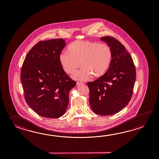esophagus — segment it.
Returning a JSON list of instances; mask_svg holds the SVG:
<instances>
[{"mask_svg": "<svg viewBox=\"0 0 159 159\" xmlns=\"http://www.w3.org/2000/svg\"><path fill=\"white\" fill-rule=\"evenodd\" d=\"M84 84L83 82H77V86H80V85H81V84Z\"/></svg>", "mask_w": 159, "mask_h": 159, "instance_id": "1", "label": "esophagus"}]
</instances>
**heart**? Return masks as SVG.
I'll list each match as a JSON object with an SVG mask.
<instances>
[{
  "instance_id": "heart-1",
  "label": "heart",
  "mask_w": 159,
  "mask_h": 159,
  "mask_svg": "<svg viewBox=\"0 0 159 159\" xmlns=\"http://www.w3.org/2000/svg\"><path fill=\"white\" fill-rule=\"evenodd\" d=\"M111 49L108 45L88 40L75 41L72 43L67 51H62L59 55V61L66 73L74 74L75 80L85 81L93 75L99 78L105 75L111 62Z\"/></svg>"
}]
</instances>
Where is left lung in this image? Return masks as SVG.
<instances>
[{
    "instance_id": "1",
    "label": "left lung",
    "mask_w": 159,
    "mask_h": 159,
    "mask_svg": "<svg viewBox=\"0 0 159 159\" xmlns=\"http://www.w3.org/2000/svg\"><path fill=\"white\" fill-rule=\"evenodd\" d=\"M112 51L111 62L105 75L88 82L89 103L93 111L101 115H110L121 111L132 97L136 69L132 57L115 38H100Z\"/></svg>"
}]
</instances>
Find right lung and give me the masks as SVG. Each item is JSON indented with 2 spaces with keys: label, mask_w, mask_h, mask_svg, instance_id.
Returning a JSON list of instances; mask_svg holds the SVG:
<instances>
[{
  "label": "right lung",
  "mask_w": 159,
  "mask_h": 159,
  "mask_svg": "<svg viewBox=\"0 0 159 159\" xmlns=\"http://www.w3.org/2000/svg\"><path fill=\"white\" fill-rule=\"evenodd\" d=\"M66 44L62 39L41 41L25 58L20 78L28 105L38 115L57 118L69 104V93L76 85L64 71L59 55Z\"/></svg>",
  "instance_id": "obj_1"
}]
</instances>
